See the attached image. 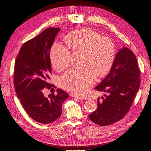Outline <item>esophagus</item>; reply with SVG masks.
Masks as SVG:
<instances>
[{
  "instance_id": "obj_1",
  "label": "esophagus",
  "mask_w": 151,
  "mask_h": 151,
  "mask_svg": "<svg viewBox=\"0 0 151 151\" xmlns=\"http://www.w3.org/2000/svg\"><path fill=\"white\" fill-rule=\"evenodd\" d=\"M71 96H72V97L74 98H76V99H83V98H82L81 97L77 96H76V95H75V94H72Z\"/></svg>"
}]
</instances>
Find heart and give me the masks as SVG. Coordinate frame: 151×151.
Segmentation results:
<instances>
[{"mask_svg":"<svg viewBox=\"0 0 151 151\" xmlns=\"http://www.w3.org/2000/svg\"><path fill=\"white\" fill-rule=\"evenodd\" d=\"M63 40L67 47L54 43L50 52L53 67L58 72L66 68L70 63L71 53L83 52L81 65L71 68L62 75L60 84L63 88L83 96L88 93L96 77L106 76L113 64L116 48L113 41L102 36L91 29H78L67 34Z\"/></svg>","mask_w":151,"mask_h":151,"instance_id":"1","label":"heart"}]
</instances>
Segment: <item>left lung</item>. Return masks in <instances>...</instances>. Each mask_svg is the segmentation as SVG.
<instances>
[{
    "instance_id": "obj_1",
    "label": "left lung",
    "mask_w": 151,
    "mask_h": 151,
    "mask_svg": "<svg viewBox=\"0 0 151 151\" xmlns=\"http://www.w3.org/2000/svg\"><path fill=\"white\" fill-rule=\"evenodd\" d=\"M140 70L135 55L126 47L120 50L108 76L96 89L107 93L98 99V108L89 115L100 126L115 123L124 117L132 106L140 84Z\"/></svg>"
}]
</instances>
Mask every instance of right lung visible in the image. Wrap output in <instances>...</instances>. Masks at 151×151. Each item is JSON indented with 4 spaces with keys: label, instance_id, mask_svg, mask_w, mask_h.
<instances>
[{
    "label": "right lung",
    "instance_id": "add662e5",
    "mask_svg": "<svg viewBox=\"0 0 151 151\" xmlns=\"http://www.w3.org/2000/svg\"><path fill=\"white\" fill-rule=\"evenodd\" d=\"M60 28H48L24 43L16 59L14 85L18 99L27 114L35 121L47 124L62 115V104L68 98L57 89L45 97V89L55 88L49 83L52 74L50 52Z\"/></svg>",
    "mask_w": 151,
    "mask_h": 151
}]
</instances>
